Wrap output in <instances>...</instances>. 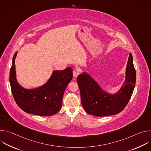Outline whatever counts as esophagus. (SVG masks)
<instances>
[{
    "label": "esophagus",
    "instance_id": "esophagus-1",
    "mask_svg": "<svg viewBox=\"0 0 151 151\" xmlns=\"http://www.w3.org/2000/svg\"><path fill=\"white\" fill-rule=\"evenodd\" d=\"M79 73H80V71L78 69H75L73 72V75L74 77H77L79 75Z\"/></svg>",
    "mask_w": 151,
    "mask_h": 151
}]
</instances>
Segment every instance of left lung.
<instances>
[{"instance_id":"8db88e82","label":"left lung","mask_w":151,"mask_h":151,"mask_svg":"<svg viewBox=\"0 0 151 151\" xmlns=\"http://www.w3.org/2000/svg\"><path fill=\"white\" fill-rule=\"evenodd\" d=\"M136 80L133 56L129 54L126 77L120 90L115 94L104 92L88 74L83 73L77 78L82 106L85 112L96 116L116 115L121 112L130 100Z\"/></svg>"}]
</instances>
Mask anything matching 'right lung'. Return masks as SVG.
Returning a JSON list of instances; mask_svg holds the SVG:
<instances>
[{
  "instance_id": "right-lung-1",
  "label": "right lung",
  "mask_w": 151,
  "mask_h": 151,
  "mask_svg": "<svg viewBox=\"0 0 151 151\" xmlns=\"http://www.w3.org/2000/svg\"><path fill=\"white\" fill-rule=\"evenodd\" d=\"M12 58L9 82L14 99L20 108L28 114L42 116H51L61 109L63 94L73 77L72 69L54 71L48 82L42 87L26 90L18 83L16 79L15 58Z\"/></svg>"
}]
</instances>
